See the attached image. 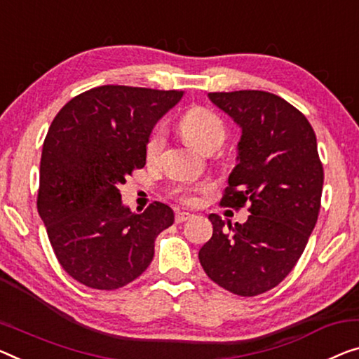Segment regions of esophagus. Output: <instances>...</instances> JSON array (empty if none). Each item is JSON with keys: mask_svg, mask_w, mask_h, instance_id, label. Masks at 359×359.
Wrapping results in <instances>:
<instances>
[{"mask_svg": "<svg viewBox=\"0 0 359 359\" xmlns=\"http://www.w3.org/2000/svg\"><path fill=\"white\" fill-rule=\"evenodd\" d=\"M191 216H194V214H190V212H187V211H179L177 214H175V222L182 224V222L189 221Z\"/></svg>", "mask_w": 359, "mask_h": 359, "instance_id": "34e87169", "label": "esophagus"}]
</instances>
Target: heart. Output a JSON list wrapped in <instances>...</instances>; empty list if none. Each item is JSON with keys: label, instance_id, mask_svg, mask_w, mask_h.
<instances>
[{"label": "heart", "instance_id": "b5f03b06", "mask_svg": "<svg viewBox=\"0 0 359 359\" xmlns=\"http://www.w3.org/2000/svg\"><path fill=\"white\" fill-rule=\"evenodd\" d=\"M179 127L185 140L194 148L201 149V151L206 148H217L224 142V138H226V126H224L221 117L205 108H194L187 111L185 114L182 116ZM163 143L164 133L161 128H158L148 142V156H158V153L161 151L163 148ZM200 190V187L182 185L175 191L180 194V196L184 198L185 201L191 203L196 200L195 195Z\"/></svg>", "mask_w": 359, "mask_h": 359}]
</instances>
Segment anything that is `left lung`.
<instances>
[{
	"instance_id": "1",
	"label": "left lung",
	"mask_w": 359,
	"mask_h": 359,
	"mask_svg": "<svg viewBox=\"0 0 359 359\" xmlns=\"http://www.w3.org/2000/svg\"><path fill=\"white\" fill-rule=\"evenodd\" d=\"M240 127L237 156L222 205L242 208L245 224L210 214L212 237L198 258L219 287L240 297L264 293L285 279L316 226L324 170L316 133L280 96L259 90L208 93Z\"/></svg>"
}]
</instances>
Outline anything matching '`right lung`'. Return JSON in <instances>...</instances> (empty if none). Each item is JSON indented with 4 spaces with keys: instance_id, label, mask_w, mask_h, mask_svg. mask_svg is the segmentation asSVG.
<instances>
[{
    "instance_id": "1",
    "label": "right lung",
    "mask_w": 359,
    "mask_h": 359,
    "mask_svg": "<svg viewBox=\"0 0 359 359\" xmlns=\"http://www.w3.org/2000/svg\"><path fill=\"white\" fill-rule=\"evenodd\" d=\"M175 90L103 85L57 112L43 143L39 214L62 269L98 290L135 280L174 211L154 201L132 212L119 185L147 163L154 126L184 96Z\"/></svg>"
}]
</instances>
